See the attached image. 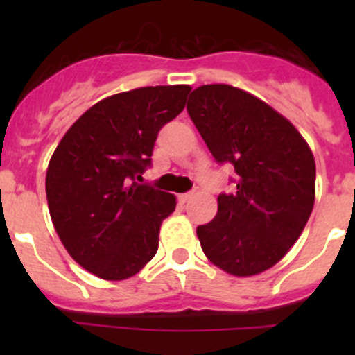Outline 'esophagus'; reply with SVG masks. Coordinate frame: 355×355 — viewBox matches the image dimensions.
<instances>
[{
  "label": "esophagus",
  "instance_id": "esophagus-1",
  "mask_svg": "<svg viewBox=\"0 0 355 355\" xmlns=\"http://www.w3.org/2000/svg\"><path fill=\"white\" fill-rule=\"evenodd\" d=\"M192 198H194V191L185 192V194H180V196H178V199H180L182 202H189V200H191Z\"/></svg>",
  "mask_w": 355,
  "mask_h": 355
}]
</instances>
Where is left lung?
<instances>
[{"label": "left lung", "instance_id": "obj_1", "mask_svg": "<svg viewBox=\"0 0 355 355\" xmlns=\"http://www.w3.org/2000/svg\"><path fill=\"white\" fill-rule=\"evenodd\" d=\"M187 111L214 159L237 173V191L218 196L214 220L198 227L202 252L234 277L263 273L288 252L309 220L313 153L287 118L232 85H200Z\"/></svg>", "mask_w": 355, "mask_h": 355}]
</instances>
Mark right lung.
Here are the masks:
<instances>
[{"instance_id":"obj_1","label":"right lung","mask_w":355,"mask_h":355,"mask_svg":"<svg viewBox=\"0 0 355 355\" xmlns=\"http://www.w3.org/2000/svg\"><path fill=\"white\" fill-rule=\"evenodd\" d=\"M189 85H156L96 103L68 128L46 173L60 241L103 280L134 277L155 257L173 194L139 184L163 125L182 113Z\"/></svg>"}]
</instances>
